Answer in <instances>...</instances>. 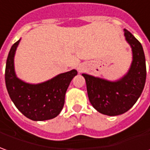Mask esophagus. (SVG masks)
Listing matches in <instances>:
<instances>
[{
	"label": "esophagus",
	"mask_w": 150,
	"mask_h": 150,
	"mask_svg": "<svg viewBox=\"0 0 150 150\" xmlns=\"http://www.w3.org/2000/svg\"><path fill=\"white\" fill-rule=\"evenodd\" d=\"M83 69H84V67H83L82 65H80V66H79V67H78V71H79V72L83 71Z\"/></svg>",
	"instance_id": "esophagus-1"
}]
</instances>
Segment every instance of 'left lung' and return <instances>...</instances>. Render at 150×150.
<instances>
[{
	"instance_id": "1",
	"label": "left lung",
	"mask_w": 150,
	"mask_h": 150,
	"mask_svg": "<svg viewBox=\"0 0 150 150\" xmlns=\"http://www.w3.org/2000/svg\"><path fill=\"white\" fill-rule=\"evenodd\" d=\"M124 35L132 51V62L126 75L111 81L82 74L90 103L98 112L108 116L121 115L131 109L141 95L146 79L145 57L141 43L126 29Z\"/></svg>"
}]
</instances>
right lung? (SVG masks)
<instances>
[{
    "mask_svg": "<svg viewBox=\"0 0 150 150\" xmlns=\"http://www.w3.org/2000/svg\"><path fill=\"white\" fill-rule=\"evenodd\" d=\"M20 39L11 47L6 66L5 79L10 98L21 113L33 121H46L57 117L65 103L66 93L76 70L59 74L39 83H26L17 77L15 55Z\"/></svg>",
    "mask_w": 150,
    "mask_h": 150,
    "instance_id": "add662e5",
    "label": "right lung"
}]
</instances>
